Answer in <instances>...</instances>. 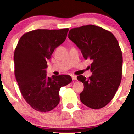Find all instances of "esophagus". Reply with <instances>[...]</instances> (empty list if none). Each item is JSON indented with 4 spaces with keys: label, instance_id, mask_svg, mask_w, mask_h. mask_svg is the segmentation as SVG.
Masks as SVG:
<instances>
[{
    "label": "esophagus",
    "instance_id": "esophagus-1",
    "mask_svg": "<svg viewBox=\"0 0 134 134\" xmlns=\"http://www.w3.org/2000/svg\"><path fill=\"white\" fill-rule=\"evenodd\" d=\"M71 78H72V80H77V77H76V76H75V75H72Z\"/></svg>",
    "mask_w": 134,
    "mask_h": 134
}]
</instances>
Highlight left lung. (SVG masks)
<instances>
[{"label":"left lung","instance_id":"8db88e82","mask_svg":"<svg viewBox=\"0 0 134 134\" xmlns=\"http://www.w3.org/2000/svg\"><path fill=\"white\" fill-rule=\"evenodd\" d=\"M68 38L81 50L85 59L92 61V76H77L84 85L80 100L86 106L98 109L112 100L120 85L122 74V54L112 33L100 27L86 25L70 31Z\"/></svg>","mask_w":134,"mask_h":134}]
</instances>
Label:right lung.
<instances>
[{
	"label": "right lung",
	"instance_id": "add662e5",
	"mask_svg": "<svg viewBox=\"0 0 134 134\" xmlns=\"http://www.w3.org/2000/svg\"><path fill=\"white\" fill-rule=\"evenodd\" d=\"M68 28L37 29L25 33L14 51V74L27 103L41 112L51 111L59 102V90L72 81L70 75L47 76V61L65 41Z\"/></svg>",
	"mask_w": 134,
	"mask_h": 134
}]
</instances>
